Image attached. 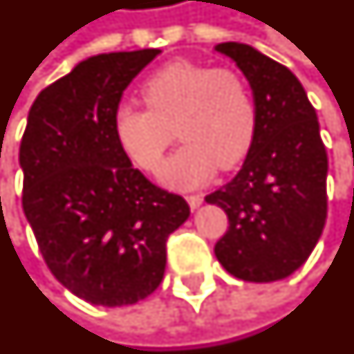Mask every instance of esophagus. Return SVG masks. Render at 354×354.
Returning <instances> with one entry per match:
<instances>
[{"label": "esophagus", "instance_id": "1", "mask_svg": "<svg viewBox=\"0 0 354 354\" xmlns=\"http://www.w3.org/2000/svg\"><path fill=\"white\" fill-rule=\"evenodd\" d=\"M185 199H187V203H189V207H192V209H197V207H201L203 195H187Z\"/></svg>", "mask_w": 354, "mask_h": 354}]
</instances>
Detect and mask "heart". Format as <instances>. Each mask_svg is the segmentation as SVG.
I'll list each match as a JSON object with an SVG mask.
<instances>
[{
    "label": "heart",
    "instance_id": "heart-1",
    "mask_svg": "<svg viewBox=\"0 0 354 354\" xmlns=\"http://www.w3.org/2000/svg\"><path fill=\"white\" fill-rule=\"evenodd\" d=\"M142 97L147 109L115 111V138L136 167L155 172L176 130L184 145L160 169L172 189H195L216 167H236L253 143V93L237 71L174 61L147 78Z\"/></svg>",
    "mask_w": 354,
    "mask_h": 354
}]
</instances>
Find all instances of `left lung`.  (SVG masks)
<instances>
[{
    "label": "left lung",
    "instance_id": "left-lung-1",
    "mask_svg": "<svg viewBox=\"0 0 354 354\" xmlns=\"http://www.w3.org/2000/svg\"><path fill=\"white\" fill-rule=\"evenodd\" d=\"M214 49L245 74L257 111L243 167L205 197L230 222L214 254L239 280H283L308 259L326 224L328 155L320 124L288 66L247 44L224 41Z\"/></svg>",
    "mask_w": 354,
    "mask_h": 354
}]
</instances>
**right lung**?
<instances>
[{"label": "right lung", "mask_w": 354, "mask_h": 354, "mask_svg": "<svg viewBox=\"0 0 354 354\" xmlns=\"http://www.w3.org/2000/svg\"><path fill=\"white\" fill-rule=\"evenodd\" d=\"M159 53L78 63L39 91L22 136V211L51 274L91 305L151 295L165 276L167 239L189 216L184 197L132 167L113 128L122 91Z\"/></svg>", "instance_id": "1"}]
</instances>
